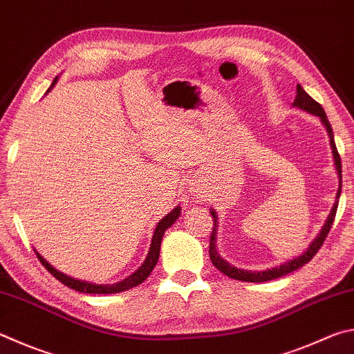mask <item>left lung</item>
I'll return each instance as SVG.
<instances>
[{"label": "left lung", "instance_id": "left-lung-1", "mask_svg": "<svg viewBox=\"0 0 354 354\" xmlns=\"http://www.w3.org/2000/svg\"><path fill=\"white\" fill-rule=\"evenodd\" d=\"M297 95L292 102L294 108H299V110H304L306 113H310L313 115H317L322 122L326 133H328L330 138V145H331V153H333V159H334V167L337 170V178H339V189L336 194V199H334L333 209L330 210V215L326 216V221L320 229V232L317 234L316 239H314L304 254H300L299 257H295L292 260H288L285 263H281L280 266H275L271 269H265V271H248V269H241V268H235L234 265H230L229 261H226L223 257L218 254L216 249V230H218V215L215 209H210L212 218H214V229H212V235H210V246H209V255L210 260L214 263V266L221 271L223 274H226L227 277L235 279V280H241V281H249V283H261V281H269L279 277H283V275L297 271L299 268L306 265L314 255L317 254V250L322 248V244L328 235L330 229L333 226L334 216H336V210H337V204H339V196H340V187H342V164H340V156L336 149V144H334V134H333V128L330 125L328 119H326V114L324 111L322 105H319L316 100H314L310 94H308L304 88L297 85Z\"/></svg>", "mask_w": 354, "mask_h": 354}]
</instances>
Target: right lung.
<instances>
[{"instance_id":"right-lung-1","label":"right lung","mask_w":354,"mask_h":354,"mask_svg":"<svg viewBox=\"0 0 354 354\" xmlns=\"http://www.w3.org/2000/svg\"><path fill=\"white\" fill-rule=\"evenodd\" d=\"M57 80H59V77H55L54 82H53V85L49 86L46 94L55 86ZM179 215H181V207H179V205H176L175 209H173L171 212H169V214H167L162 218V220L158 223V226L155 229V234H153V239H151L150 250H149V254H147L144 263L131 275H128L127 279L118 281V283L99 285V283H93V281L74 279V277H71V275H66V274L60 272L59 269H55L53 265H49V263L46 261V259H44V257H41L40 254L37 252V249H35V254L38 257V260L41 261V265L46 268L48 271L53 274L57 280H60L63 285L71 288V289H75V291L85 292V294H118V292H122V291H127V289H131L134 286H138V285L142 283L144 280H147V277H149V275L151 274V271H153V269H155L156 263L159 260L160 241H162V236L165 234V230L169 229L171 224L178 220Z\"/></svg>"}]
</instances>
